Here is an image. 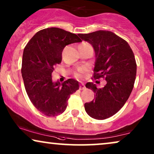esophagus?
Segmentation results:
<instances>
[{
    "mask_svg": "<svg viewBox=\"0 0 154 154\" xmlns=\"http://www.w3.org/2000/svg\"><path fill=\"white\" fill-rule=\"evenodd\" d=\"M85 85H84V83H81V85H80L79 89L81 90H82L85 89Z\"/></svg>",
    "mask_w": 154,
    "mask_h": 154,
    "instance_id": "1",
    "label": "esophagus"
}]
</instances>
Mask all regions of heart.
Returning <instances> with one entry per match:
<instances>
[{"label":"heart","mask_w":154,"mask_h":154,"mask_svg":"<svg viewBox=\"0 0 154 154\" xmlns=\"http://www.w3.org/2000/svg\"><path fill=\"white\" fill-rule=\"evenodd\" d=\"M85 43H83V44H85ZM85 69H79V71H78L77 72H75L74 73L75 77L78 78V79H82V78L83 77V73H85Z\"/></svg>","instance_id":"b5f03b06"}]
</instances>
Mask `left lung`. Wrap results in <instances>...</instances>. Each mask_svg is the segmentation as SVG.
Masks as SVG:
<instances>
[{
    "label": "left lung",
    "instance_id": "1",
    "mask_svg": "<svg viewBox=\"0 0 154 154\" xmlns=\"http://www.w3.org/2000/svg\"><path fill=\"white\" fill-rule=\"evenodd\" d=\"M83 41L91 44L95 52L94 79H105L106 84L97 88L87 83L95 97L85 104L90 117L104 120L116 114L129 98L136 79L137 64L133 52L125 40L109 31L79 33Z\"/></svg>",
    "mask_w": 154,
    "mask_h": 154
}]
</instances>
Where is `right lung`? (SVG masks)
I'll use <instances>...</instances> for the list:
<instances>
[{"label": "right lung", "instance_id": "obj_1", "mask_svg": "<svg viewBox=\"0 0 154 154\" xmlns=\"http://www.w3.org/2000/svg\"><path fill=\"white\" fill-rule=\"evenodd\" d=\"M81 42L75 33L51 27L35 33L24 48L22 75L25 90L33 106L48 116H56L66 109L71 94L79 89V82L69 79L52 81L54 66L62 62L64 47Z\"/></svg>", "mask_w": 154, "mask_h": 154}]
</instances>
